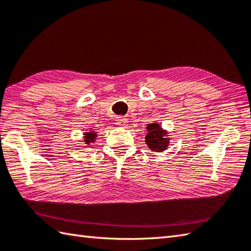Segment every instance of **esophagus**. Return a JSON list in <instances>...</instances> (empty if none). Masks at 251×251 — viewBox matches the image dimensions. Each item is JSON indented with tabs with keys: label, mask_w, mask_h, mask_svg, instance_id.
<instances>
[{
	"label": "esophagus",
	"mask_w": 251,
	"mask_h": 251,
	"mask_svg": "<svg viewBox=\"0 0 251 251\" xmlns=\"http://www.w3.org/2000/svg\"><path fill=\"white\" fill-rule=\"evenodd\" d=\"M127 123H128V121H127V119H125V117L120 116L116 119V125L119 127H122V128H125V127L128 125Z\"/></svg>",
	"instance_id": "1"
}]
</instances>
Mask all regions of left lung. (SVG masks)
<instances>
[{
  "label": "left lung",
  "instance_id": "8db88e82",
  "mask_svg": "<svg viewBox=\"0 0 251 251\" xmlns=\"http://www.w3.org/2000/svg\"><path fill=\"white\" fill-rule=\"evenodd\" d=\"M147 134L145 141L147 146L152 151L155 152H162L165 149H168V146L170 144V138L168 131L162 128L161 125L158 123H152V124L147 125Z\"/></svg>",
  "mask_w": 251,
  "mask_h": 251
}]
</instances>
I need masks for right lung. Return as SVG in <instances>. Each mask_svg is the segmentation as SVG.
I'll return each mask as SVG.
<instances>
[{
    "label": "right lung",
    "mask_w": 251,
    "mask_h": 251,
    "mask_svg": "<svg viewBox=\"0 0 251 251\" xmlns=\"http://www.w3.org/2000/svg\"><path fill=\"white\" fill-rule=\"evenodd\" d=\"M97 132L96 131H87L83 134V141H85L86 145H90V142H95L97 138Z\"/></svg>",
    "instance_id": "add662e5"
}]
</instances>
